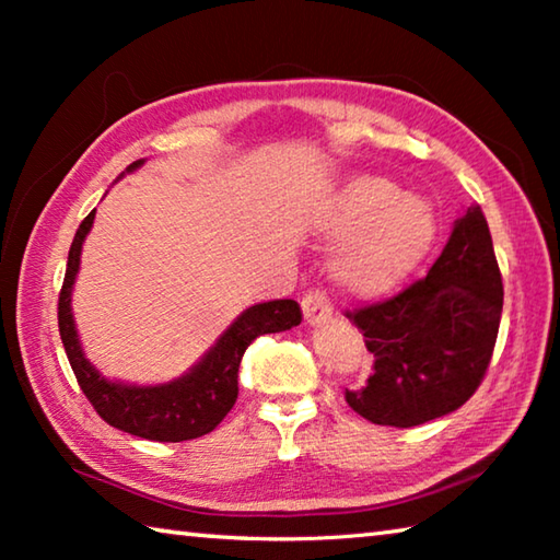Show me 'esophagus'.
<instances>
[{"label":"esophagus","mask_w":560,"mask_h":560,"mask_svg":"<svg viewBox=\"0 0 560 560\" xmlns=\"http://www.w3.org/2000/svg\"><path fill=\"white\" fill-rule=\"evenodd\" d=\"M301 308H303V320H306L308 326H318V324H326L334 314V306H330V299L326 296V291H308L306 296L301 299Z\"/></svg>","instance_id":"34e87169"}]
</instances>
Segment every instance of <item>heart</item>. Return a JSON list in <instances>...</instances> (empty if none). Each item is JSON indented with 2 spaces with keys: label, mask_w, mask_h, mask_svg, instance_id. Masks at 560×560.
<instances>
[{
  "label": "heart",
  "mask_w": 560,
  "mask_h": 560,
  "mask_svg": "<svg viewBox=\"0 0 560 560\" xmlns=\"http://www.w3.org/2000/svg\"><path fill=\"white\" fill-rule=\"evenodd\" d=\"M316 230L343 242L334 254V279L350 296L375 299L393 291L428 257L434 217L422 200L397 195L390 179H346L316 214Z\"/></svg>",
  "instance_id": "b5f03b06"
}]
</instances>
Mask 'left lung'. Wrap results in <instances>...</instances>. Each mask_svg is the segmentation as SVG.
<instances>
[{"instance_id":"8db88e82","label":"left lung","mask_w":560,"mask_h":560,"mask_svg":"<svg viewBox=\"0 0 560 560\" xmlns=\"http://www.w3.org/2000/svg\"><path fill=\"white\" fill-rule=\"evenodd\" d=\"M504 287L479 205L464 212L428 277L397 296L346 311L373 373L346 402L373 424L415 428L477 393L494 353Z\"/></svg>"}]
</instances>
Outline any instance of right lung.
I'll list each match as a JSON object with an SVG mask.
<instances>
[{
	"mask_svg": "<svg viewBox=\"0 0 560 560\" xmlns=\"http://www.w3.org/2000/svg\"><path fill=\"white\" fill-rule=\"evenodd\" d=\"M140 165H143V160L132 163L128 173ZM93 217H96V210L81 222L79 232L73 236L63 287L59 293V334L75 381H79L83 395L89 397L93 410L110 428L155 442H185L202 438L224 420V415L236 402V395H240L236 377H240L244 350L249 348L254 338L264 334H279V330L299 326V303L291 299H279L246 308L224 330L220 340L207 350L200 363L173 383L126 385L106 381L83 355L71 314V289L75 273H79L81 246L91 232Z\"/></svg>",
	"mask_w": 560,
	"mask_h": 560,
	"instance_id": "right-lung-1",
	"label": "right lung"
}]
</instances>
